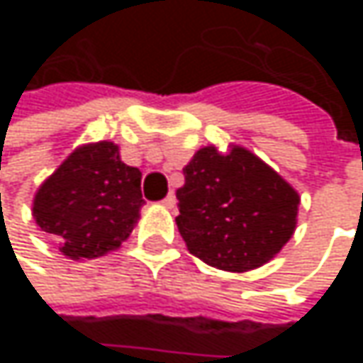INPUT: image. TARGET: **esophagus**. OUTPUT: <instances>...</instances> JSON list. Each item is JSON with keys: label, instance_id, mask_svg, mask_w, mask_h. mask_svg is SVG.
<instances>
[{"label": "esophagus", "instance_id": "obj_1", "mask_svg": "<svg viewBox=\"0 0 363 363\" xmlns=\"http://www.w3.org/2000/svg\"><path fill=\"white\" fill-rule=\"evenodd\" d=\"M162 203H164L166 208H174V206H177V195H174V193H168V197H166Z\"/></svg>", "mask_w": 363, "mask_h": 363}]
</instances>
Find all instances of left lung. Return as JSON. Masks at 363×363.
<instances>
[{
	"label": "left lung",
	"instance_id": "left-lung-1",
	"mask_svg": "<svg viewBox=\"0 0 363 363\" xmlns=\"http://www.w3.org/2000/svg\"><path fill=\"white\" fill-rule=\"evenodd\" d=\"M177 225L189 252L210 267L244 273L262 267L294 235L301 197L258 155L210 145L182 168Z\"/></svg>",
	"mask_w": 363,
	"mask_h": 363
}]
</instances>
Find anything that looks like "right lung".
I'll return each mask as SVG.
<instances>
[{
    "label": "right lung",
    "instance_id": "right-lung-1",
    "mask_svg": "<svg viewBox=\"0 0 363 363\" xmlns=\"http://www.w3.org/2000/svg\"><path fill=\"white\" fill-rule=\"evenodd\" d=\"M140 179L138 168L121 162L115 143L82 145L39 184L37 227L71 260L113 252L140 218Z\"/></svg>",
    "mask_w": 363,
    "mask_h": 363
}]
</instances>
